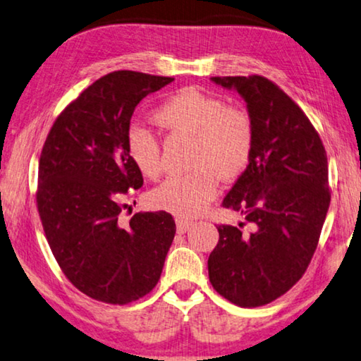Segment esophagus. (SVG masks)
<instances>
[{
  "label": "esophagus",
  "instance_id": "1",
  "mask_svg": "<svg viewBox=\"0 0 361 361\" xmlns=\"http://www.w3.org/2000/svg\"><path fill=\"white\" fill-rule=\"evenodd\" d=\"M176 224H177V232H179V233H184V232H187V230L193 226V222H192V221L184 219V217H177V219H176Z\"/></svg>",
  "mask_w": 361,
  "mask_h": 361
}]
</instances>
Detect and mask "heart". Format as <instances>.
I'll list each match as a JSON object with an SVG mask.
<instances>
[{
  "instance_id": "heart-1",
  "label": "heart",
  "mask_w": 361,
  "mask_h": 361,
  "mask_svg": "<svg viewBox=\"0 0 361 361\" xmlns=\"http://www.w3.org/2000/svg\"><path fill=\"white\" fill-rule=\"evenodd\" d=\"M153 121L169 134L192 137L190 174L168 177L152 192V203L180 217H195L208 208L217 193V177L232 180L245 173L254 149V125L245 109L226 105L197 87H182L153 111ZM128 157L135 169L157 179L161 153L155 135L134 125L126 134Z\"/></svg>"
}]
</instances>
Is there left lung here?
I'll use <instances>...</instances> for the list:
<instances>
[{
    "label": "left lung",
    "instance_id": "8db88e82",
    "mask_svg": "<svg viewBox=\"0 0 361 361\" xmlns=\"http://www.w3.org/2000/svg\"><path fill=\"white\" fill-rule=\"evenodd\" d=\"M246 100L254 125L250 164L224 198L250 232L217 226L212 288L240 307L270 304L302 279L331 202L326 150L302 109L261 75L212 76Z\"/></svg>",
    "mask_w": 361,
    "mask_h": 361
}]
</instances>
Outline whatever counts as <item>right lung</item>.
I'll return each mask as SVG.
<instances>
[{
    "mask_svg": "<svg viewBox=\"0 0 361 361\" xmlns=\"http://www.w3.org/2000/svg\"><path fill=\"white\" fill-rule=\"evenodd\" d=\"M174 78L118 70L56 118L41 150L37 206L59 267L91 299L126 305L157 286L174 240L166 211L120 221L144 179L128 157L134 109Z\"/></svg>",
    "mask_w": 361,
    "mask_h": 361,
    "instance_id": "obj_1",
    "label": "right lung"
}]
</instances>
